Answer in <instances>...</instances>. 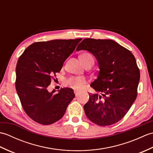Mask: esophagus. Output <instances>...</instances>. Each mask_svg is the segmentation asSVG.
I'll use <instances>...</instances> for the list:
<instances>
[{"mask_svg":"<svg viewBox=\"0 0 153 153\" xmlns=\"http://www.w3.org/2000/svg\"><path fill=\"white\" fill-rule=\"evenodd\" d=\"M74 93H75V95H76V96H77L79 95V92L77 91H74Z\"/></svg>","mask_w":153,"mask_h":153,"instance_id":"obj_1","label":"esophagus"}]
</instances>
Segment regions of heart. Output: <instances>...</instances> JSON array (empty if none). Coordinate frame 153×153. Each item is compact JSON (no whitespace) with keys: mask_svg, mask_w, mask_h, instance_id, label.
<instances>
[{"mask_svg":"<svg viewBox=\"0 0 153 153\" xmlns=\"http://www.w3.org/2000/svg\"><path fill=\"white\" fill-rule=\"evenodd\" d=\"M80 60L83 65L93 61V56L89 53H84L80 56ZM86 83L85 79L82 77H72L68 80V84L75 89H82Z\"/></svg>","mask_w":153,"mask_h":153,"instance_id":"heart-1","label":"heart"}]
</instances>
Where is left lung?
Here are the masks:
<instances>
[{"label": "left lung", "instance_id": "obj_1", "mask_svg": "<svg viewBox=\"0 0 153 153\" xmlns=\"http://www.w3.org/2000/svg\"><path fill=\"white\" fill-rule=\"evenodd\" d=\"M87 51L98 61L99 72L91 84L95 91L83 106L87 118L95 124L108 126L119 122L137 95L140 71L130 51L110 39H85L76 51Z\"/></svg>", "mask_w": 153, "mask_h": 153}]
</instances>
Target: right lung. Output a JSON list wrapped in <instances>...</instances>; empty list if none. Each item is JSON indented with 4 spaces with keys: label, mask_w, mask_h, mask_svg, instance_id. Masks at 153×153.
I'll list each match as a JSON object with an SVG mask.
<instances>
[{
    "label": "right lung",
    "mask_w": 153,
    "mask_h": 153,
    "mask_svg": "<svg viewBox=\"0 0 153 153\" xmlns=\"http://www.w3.org/2000/svg\"><path fill=\"white\" fill-rule=\"evenodd\" d=\"M82 40L56 39L36 42L19 56L16 68V89L27 116L40 124L58 121L75 97L71 88L58 93L47 90L53 75L60 72L63 64Z\"/></svg>",
    "instance_id": "1"
}]
</instances>
